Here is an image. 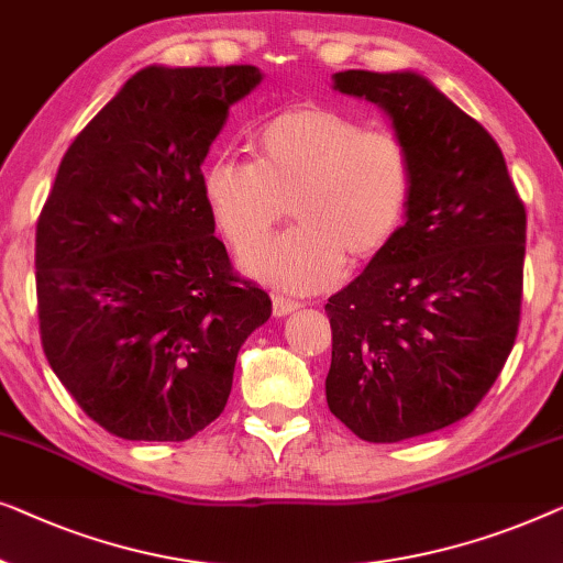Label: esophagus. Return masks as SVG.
I'll return each mask as SVG.
<instances>
[{
  "instance_id": "obj_1",
  "label": "esophagus",
  "mask_w": 563,
  "mask_h": 563,
  "mask_svg": "<svg viewBox=\"0 0 563 563\" xmlns=\"http://www.w3.org/2000/svg\"><path fill=\"white\" fill-rule=\"evenodd\" d=\"M300 303L298 300H290V298H283V296H273V313L283 319V316H288L292 311H298Z\"/></svg>"
}]
</instances>
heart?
<instances>
[{"label":"heart","instance_id":"1","mask_svg":"<svg viewBox=\"0 0 563 563\" xmlns=\"http://www.w3.org/2000/svg\"><path fill=\"white\" fill-rule=\"evenodd\" d=\"M413 178V155L400 134L303 104L260 126L255 161L221 155L206 163L201 196L236 252L256 244L292 205L299 224L251 246L242 271L308 296L339 283L346 252L364 260L390 244L406 221Z\"/></svg>","mask_w":563,"mask_h":563}]
</instances>
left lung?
Returning a JSON list of instances; mask_svg holds the SVG:
<instances>
[{
    "instance_id": "8db88e82",
    "label": "left lung",
    "mask_w": 563,
    "mask_h": 563,
    "mask_svg": "<svg viewBox=\"0 0 563 563\" xmlns=\"http://www.w3.org/2000/svg\"><path fill=\"white\" fill-rule=\"evenodd\" d=\"M413 155L406 224L329 298V410L372 443L470 416L516 344L526 206L485 126L413 70H342Z\"/></svg>"
}]
</instances>
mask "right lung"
I'll return each mask as SVG.
<instances>
[{"label":"right lung","mask_w":563,"mask_h":563,"mask_svg":"<svg viewBox=\"0 0 563 563\" xmlns=\"http://www.w3.org/2000/svg\"><path fill=\"white\" fill-rule=\"evenodd\" d=\"M255 66H147L78 132L37 219L45 357L126 441H186L219 418L234 362L271 319L201 196V165Z\"/></svg>","instance_id":"1"}]
</instances>
